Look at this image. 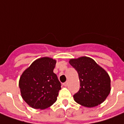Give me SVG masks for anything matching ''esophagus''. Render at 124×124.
Segmentation results:
<instances>
[{
  "label": "esophagus",
  "mask_w": 124,
  "mask_h": 124,
  "mask_svg": "<svg viewBox=\"0 0 124 124\" xmlns=\"http://www.w3.org/2000/svg\"><path fill=\"white\" fill-rule=\"evenodd\" d=\"M68 84H69V81H66L65 83H63V85H64L65 87H67V86H68Z\"/></svg>",
  "instance_id": "34e87169"
}]
</instances>
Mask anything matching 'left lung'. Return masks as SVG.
<instances>
[{"label":"left lung","mask_w":124,"mask_h":124,"mask_svg":"<svg viewBox=\"0 0 124 124\" xmlns=\"http://www.w3.org/2000/svg\"><path fill=\"white\" fill-rule=\"evenodd\" d=\"M69 63L77 70L80 88L74 95V101L86 107H94L105 101L111 92L108 73L91 57L70 59Z\"/></svg>","instance_id":"obj_1"}]
</instances>
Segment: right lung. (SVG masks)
Segmentation results:
<instances>
[{"instance_id": "1", "label": "right lung", "mask_w": 124, "mask_h": 124, "mask_svg": "<svg viewBox=\"0 0 124 124\" xmlns=\"http://www.w3.org/2000/svg\"><path fill=\"white\" fill-rule=\"evenodd\" d=\"M56 60L43 57L36 59L21 74V96L33 109H45L57 100L61 83L54 73Z\"/></svg>"}]
</instances>
